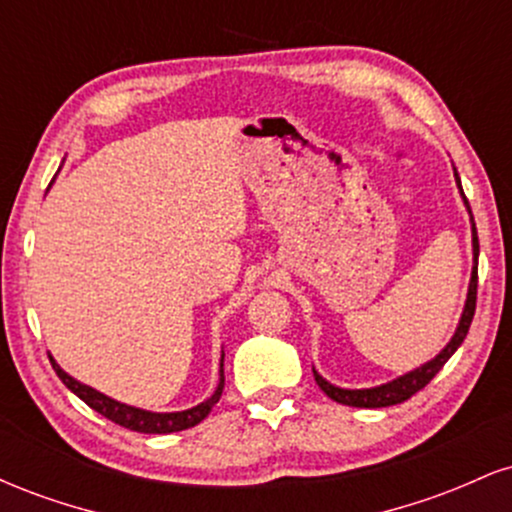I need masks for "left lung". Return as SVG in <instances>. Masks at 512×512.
<instances>
[{"label": "left lung", "instance_id": "8db88e82", "mask_svg": "<svg viewBox=\"0 0 512 512\" xmlns=\"http://www.w3.org/2000/svg\"><path fill=\"white\" fill-rule=\"evenodd\" d=\"M455 182H457V187H460V195L464 199V207H467V211H469V221H472V252H474L472 279H469L467 301H464V310H462L460 322H457L455 334H452L450 342L445 344V349L440 351L436 358H431V361H426L424 366L409 370V373L399 375V378L390 380V383H385V385H378V387H363V390H346V387H337V385L327 383V380L322 378V375L313 368L315 383L320 385V390L325 392V395L330 397V399H334V402L346 404V407H361V409H383V407H392V404L407 402L411 395H416V392H419V390H424V387L431 383L433 378H436L438 370L443 368L445 363H448V358L455 354L457 349H460V344L464 342V337H467L469 325H472V317H474V308H477L479 238H477V226H474L472 209H469L467 197H464V192H462V182H460V175H457V170H455Z\"/></svg>", "mask_w": 512, "mask_h": 512}]
</instances>
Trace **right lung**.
<instances>
[{"mask_svg": "<svg viewBox=\"0 0 512 512\" xmlns=\"http://www.w3.org/2000/svg\"><path fill=\"white\" fill-rule=\"evenodd\" d=\"M52 368L55 373L60 375V380L69 390L74 392L81 402H86L88 407L98 414H103L105 419L115 421V424L129 428V431L137 433H175V431H185V428L197 426L199 421H204L209 416V411L214 409V404L221 399L223 392V354H221V370H219V385H216L214 395L199 402L197 407L185 409V411H149V409H139V407H129L125 402H117V399L103 395V392L93 390L79 380L72 378L69 373H64L60 368V363L50 356Z\"/></svg>", "mask_w": 512, "mask_h": 512, "instance_id": "1", "label": "right lung"}]
</instances>
